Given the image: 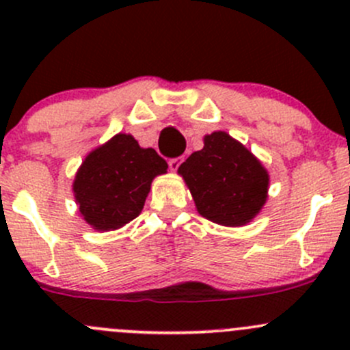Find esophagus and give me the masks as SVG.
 Wrapping results in <instances>:
<instances>
[{
	"instance_id": "1",
	"label": "esophagus",
	"mask_w": 350,
	"mask_h": 350,
	"mask_svg": "<svg viewBox=\"0 0 350 350\" xmlns=\"http://www.w3.org/2000/svg\"><path fill=\"white\" fill-rule=\"evenodd\" d=\"M183 161H185V157H174V159H171V161H169V169H171V171H178L179 165H181Z\"/></svg>"
}]
</instances>
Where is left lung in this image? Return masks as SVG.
<instances>
[{"label": "left lung", "mask_w": 350, "mask_h": 350, "mask_svg": "<svg viewBox=\"0 0 350 350\" xmlns=\"http://www.w3.org/2000/svg\"><path fill=\"white\" fill-rule=\"evenodd\" d=\"M201 217L225 227L249 224L264 206L269 174L227 132L204 137V146L179 165Z\"/></svg>", "instance_id": "8db88e82"}]
</instances>
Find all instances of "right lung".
Returning a JSON list of instances; mask_svg holds the SVG:
<instances>
[{"label": "right lung", "mask_w": 350, "mask_h": 350, "mask_svg": "<svg viewBox=\"0 0 350 350\" xmlns=\"http://www.w3.org/2000/svg\"><path fill=\"white\" fill-rule=\"evenodd\" d=\"M167 162L142 149L132 135L118 133L88 154L74 179L79 213L94 230H116L139 217L155 176Z\"/></svg>", "instance_id": "right-lung-1"}]
</instances>
